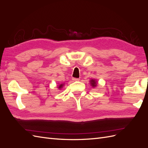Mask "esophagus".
<instances>
[{"label": "esophagus", "mask_w": 148, "mask_h": 148, "mask_svg": "<svg viewBox=\"0 0 148 148\" xmlns=\"http://www.w3.org/2000/svg\"><path fill=\"white\" fill-rule=\"evenodd\" d=\"M72 80H73V81H78L79 80H80V79L77 78H72Z\"/></svg>", "instance_id": "obj_1"}]
</instances>
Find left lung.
Instances as JSON below:
<instances>
[{"label": "left lung", "mask_w": 148, "mask_h": 148, "mask_svg": "<svg viewBox=\"0 0 148 148\" xmlns=\"http://www.w3.org/2000/svg\"><path fill=\"white\" fill-rule=\"evenodd\" d=\"M90 83H91V84H92V85L93 86H96V82L94 80H92L90 81Z\"/></svg>", "instance_id": "8db88e82"}]
</instances>
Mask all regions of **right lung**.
<instances>
[{"mask_svg": "<svg viewBox=\"0 0 148 148\" xmlns=\"http://www.w3.org/2000/svg\"><path fill=\"white\" fill-rule=\"evenodd\" d=\"M62 86H63V84H61V85H59L58 88H61L62 87Z\"/></svg>", "mask_w": 148, "mask_h": 148, "instance_id": "obj_1", "label": "right lung"}]
</instances>
